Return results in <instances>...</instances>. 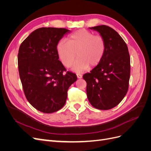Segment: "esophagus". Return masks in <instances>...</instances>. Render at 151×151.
Wrapping results in <instances>:
<instances>
[{"mask_svg":"<svg viewBox=\"0 0 151 151\" xmlns=\"http://www.w3.org/2000/svg\"><path fill=\"white\" fill-rule=\"evenodd\" d=\"M77 78H78V79H81L82 77H83V76H82L81 74H77Z\"/></svg>","mask_w":151,"mask_h":151,"instance_id":"obj_1","label":"esophagus"}]
</instances>
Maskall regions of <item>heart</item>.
<instances>
[{"instance_id":"b5f03b06","label":"heart","mask_w":151,"mask_h":151,"mask_svg":"<svg viewBox=\"0 0 151 151\" xmlns=\"http://www.w3.org/2000/svg\"><path fill=\"white\" fill-rule=\"evenodd\" d=\"M106 52V43L101 36L94 35L86 29H80L72 33L68 42L62 40L57 45V52L62 64L70 67L77 57L79 58L72 67L76 72H82L89 67L98 66Z\"/></svg>"}]
</instances>
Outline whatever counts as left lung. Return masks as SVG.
Wrapping results in <instances>:
<instances>
[{
	"label": "left lung",
	"instance_id": "8db88e82",
	"mask_svg": "<svg viewBox=\"0 0 151 151\" xmlns=\"http://www.w3.org/2000/svg\"><path fill=\"white\" fill-rule=\"evenodd\" d=\"M98 31L106 43V52L99 64L83 79L89 103L95 108L111 109L124 98L129 89L130 58L124 40L117 32L105 25L89 28Z\"/></svg>",
	"mask_w": 151,
	"mask_h": 151
}]
</instances>
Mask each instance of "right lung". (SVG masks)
Segmentation results:
<instances>
[{
    "instance_id": "1",
    "label": "right lung",
    "mask_w": 151,
    "mask_h": 151,
    "mask_svg": "<svg viewBox=\"0 0 151 151\" xmlns=\"http://www.w3.org/2000/svg\"><path fill=\"white\" fill-rule=\"evenodd\" d=\"M65 28H40L21 44L17 61L19 77L26 98L38 111L51 113L60 109L66 102L67 91L77 76L58 60L57 45Z\"/></svg>"
}]
</instances>
